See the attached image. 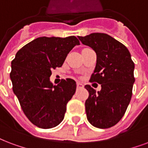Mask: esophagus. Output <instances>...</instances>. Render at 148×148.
I'll list each match as a JSON object with an SVG mask.
<instances>
[{
  "label": "esophagus",
  "instance_id": "esophagus-1",
  "mask_svg": "<svg viewBox=\"0 0 148 148\" xmlns=\"http://www.w3.org/2000/svg\"><path fill=\"white\" fill-rule=\"evenodd\" d=\"M84 87V85L82 84V83H80V82H77V88H83Z\"/></svg>",
  "mask_w": 148,
  "mask_h": 148
}]
</instances>
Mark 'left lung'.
<instances>
[{
	"mask_svg": "<svg viewBox=\"0 0 148 148\" xmlns=\"http://www.w3.org/2000/svg\"><path fill=\"white\" fill-rule=\"evenodd\" d=\"M78 39L96 53L90 82L101 87L96 92L88 84L84 86L89 93L85 101L87 119L97 128L113 127L123 116L131 99L134 63L127 47L107 34L96 32Z\"/></svg>",
	"mask_w": 148,
	"mask_h": 148,
	"instance_id": "obj_1",
	"label": "left lung"
}]
</instances>
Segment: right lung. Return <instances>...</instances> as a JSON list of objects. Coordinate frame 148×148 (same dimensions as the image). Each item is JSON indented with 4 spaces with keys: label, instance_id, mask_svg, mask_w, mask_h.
Here are the masks:
<instances>
[{
    "label": "right lung",
    "instance_id": "right-lung-1",
    "mask_svg": "<svg viewBox=\"0 0 148 148\" xmlns=\"http://www.w3.org/2000/svg\"><path fill=\"white\" fill-rule=\"evenodd\" d=\"M76 45L80 42L74 36L39 37L19 49L11 62L13 92L25 115L39 128H53L64 119L76 82L66 78L54 85L49 77L51 70L61 66Z\"/></svg>",
    "mask_w": 148,
    "mask_h": 148
}]
</instances>
